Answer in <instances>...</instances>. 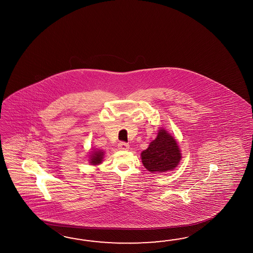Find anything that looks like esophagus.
<instances>
[{
    "mask_svg": "<svg viewBox=\"0 0 253 253\" xmlns=\"http://www.w3.org/2000/svg\"><path fill=\"white\" fill-rule=\"evenodd\" d=\"M119 150H128L129 145L127 143H125V142H120L119 144Z\"/></svg>",
    "mask_w": 253,
    "mask_h": 253,
    "instance_id": "34e87169",
    "label": "esophagus"
}]
</instances>
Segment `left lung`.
<instances>
[{"instance_id":"left-lung-1","label":"left lung","mask_w":253,"mask_h":253,"mask_svg":"<svg viewBox=\"0 0 253 253\" xmlns=\"http://www.w3.org/2000/svg\"><path fill=\"white\" fill-rule=\"evenodd\" d=\"M181 159L182 153L177 141L164 127H159L156 139L141 153L144 167L153 173L172 171Z\"/></svg>"}]
</instances>
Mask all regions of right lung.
I'll return each mask as SVG.
<instances>
[{
    "label": "right lung",
    "instance_id": "1",
    "mask_svg": "<svg viewBox=\"0 0 253 253\" xmlns=\"http://www.w3.org/2000/svg\"><path fill=\"white\" fill-rule=\"evenodd\" d=\"M104 156H105V151L100 150V149H91L89 152V156H88V163L91 166H98L102 164L104 161Z\"/></svg>",
    "mask_w": 253,
    "mask_h": 253
}]
</instances>
